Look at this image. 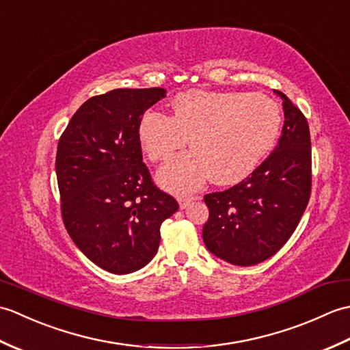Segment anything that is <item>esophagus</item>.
I'll return each mask as SVG.
<instances>
[{"mask_svg":"<svg viewBox=\"0 0 350 350\" xmlns=\"http://www.w3.org/2000/svg\"><path fill=\"white\" fill-rule=\"evenodd\" d=\"M177 200H179V207H180V209H185V207H187V206H189L192 202H194V197H192V196H179V198H177Z\"/></svg>","mask_w":350,"mask_h":350,"instance_id":"esophagus-1","label":"esophagus"}]
</instances>
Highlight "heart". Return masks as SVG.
Returning a JSON list of instances; mask_svg holds the SVG:
<instances>
[{
	"mask_svg": "<svg viewBox=\"0 0 350 350\" xmlns=\"http://www.w3.org/2000/svg\"><path fill=\"white\" fill-rule=\"evenodd\" d=\"M281 109L260 93L191 90L176 96L171 117L147 111L138 122V139L147 158L165 162L158 182L168 191L188 192L211 179L234 185L254 171L277 143Z\"/></svg>",
	"mask_w": 350,
	"mask_h": 350,
	"instance_id": "1",
	"label": "heart"
}]
</instances>
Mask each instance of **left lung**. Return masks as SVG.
Instances as JSON below:
<instances>
[{
	"label": "left lung",
	"instance_id": "1",
	"mask_svg": "<svg viewBox=\"0 0 350 350\" xmlns=\"http://www.w3.org/2000/svg\"><path fill=\"white\" fill-rule=\"evenodd\" d=\"M284 126L275 150L233 188L204 196L209 219L203 241L213 256L236 266L272 257L298 227L311 192L307 118L284 93Z\"/></svg>",
	"mask_w": 350,
	"mask_h": 350
}]
</instances>
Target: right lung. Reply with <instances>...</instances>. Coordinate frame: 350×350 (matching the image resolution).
Returning <instances> with one entry per match:
<instances>
[{
    "instance_id": "add662e5",
    "label": "right lung",
    "mask_w": 350,
    "mask_h": 350,
    "mask_svg": "<svg viewBox=\"0 0 350 350\" xmlns=\"http://www.w3.org/2000/svg\"><path fill=\"white\" fill-rule=\"evenodd\" d=\"M167 90L117 88L79 107L58 141L55 173L66 230L83 254L116 275L156 256L161 224L177 209L143 162L138 122Z\"/></svg>"
}]
</instances>
